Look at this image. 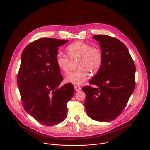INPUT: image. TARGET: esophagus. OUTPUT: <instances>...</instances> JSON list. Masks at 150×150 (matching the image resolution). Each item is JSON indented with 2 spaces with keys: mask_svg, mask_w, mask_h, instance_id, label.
Instances as JSON below:
<instances>
[{
  "mask_svg": "<svg viewBox=\"0 0 150 150\" xmlns=\"http://www.w3.org/2000/svg\"><path fill=\"white\" fill-rule=\"evenodd\" d=\"M74 89H75L76 91H79V90H81V88L78 86H74Z\"/></svg>",
  "mask_w": 150,
  "mask_h": 150,
  "instance_id": "obj_1",
  "label": "esophagus"
}]
</instances>
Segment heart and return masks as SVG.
Listing matches in <instances>:
<instances>
[{
  "mask_svg": "<svg viewBox=\"0 0 150 150\" xmlns=\"http://www.w3.org/2000/svg\"><path fill=\"white\" fill-rule=\"evenodd\" d=\"M66 51L70 58L62 53L56 56V62L59 69L64 73L69 72L71 60L79 59L77 70L68 74L66 77L67 83L80 85L84 83L90 76L89 71L96 73L100 69L103 60L102 52L96 46H91L88 43L77 41L69 45Z\"/></svg>",
  "mask_w": 150,
  "mask_h": 150,
  "instance_id": "1",
  "label": "heart"
}]
</instances>
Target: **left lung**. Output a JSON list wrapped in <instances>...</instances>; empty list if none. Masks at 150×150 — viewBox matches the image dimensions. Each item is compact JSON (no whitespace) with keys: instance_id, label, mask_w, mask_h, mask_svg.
<instances>
[{"instance_id":"obj_1","label":"left lung","mask_w":150,"mask_h":150,"mask_svg":"<svg viewBox=\"0 0 150 150\" xmlns=\"http://www.w3.org/2000/svg\"><path fill=\"white\" fill-rule=\"evenodd\" d=\"M101 49L103 60L97 73L86 86L84 107L87 115L98 121H110L122 112L135 88V66L125 45L107 35L93 36Z\"/></svg>"}]
</instances>
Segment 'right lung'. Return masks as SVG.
Listing matches in <instances>:
<instances>
[{
	"instance_id": "1",
	"label": "right lung",
	"mask_w": 150,
	"mask_h": 150,
	"mask_svg": "<svg viewBox=\"0 0 150 150\" xmlns=\"http://www.w3.org/2000/svg\"><path fill=\"white\" fill-rule=\"evenodd\" d=\"M68 40L44 38L29 44L21 55L17 84L23 107L36 121L47 126L62 122L67 103L74 93L71 83L58 88L63 77L56 62L58 47Z\"/></svg>"
}]
</instances>
